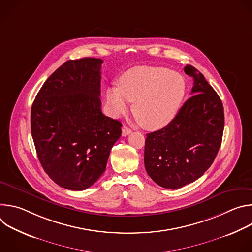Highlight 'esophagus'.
Returning <instances> with one entry per match:
<instances>
[{"mask_svg":"<svg viewBox=\"0 0 252 252\" xmlns=\"http://www.w3.org/2000/svg\"><path fill=\"white\" fill-rule=\"evenodd\" d=\"M130 132H131V129H130L129 127H127L126 126H123V128H122V135H123V136L128 135Z\"/></svg>","mask_w":252,"mask_h":252,"instance_id":"34e87169","label":"esophagus"}]
</instances>
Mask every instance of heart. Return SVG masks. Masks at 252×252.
<instances>
[{"label": "heart", "instance_id": "1", "mask_svg": "<svg viewBox=\"0 0 252 252\" xmlns=\"http://www.w3.org/2000/svg\"><path fill=\"white\" fill-rule=\"evenodd\" d=\"M119 87L105 91L109 114L119 118L134 102L133 113L140 125L148 129H159L175 117L186 94L185 78L165 67L141 65L124 73Z\"/></svg>", "mask_w": 252, "mask_h": 252}]
</instances>
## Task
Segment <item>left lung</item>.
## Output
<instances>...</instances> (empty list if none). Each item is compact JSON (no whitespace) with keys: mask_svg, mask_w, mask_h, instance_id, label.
Returning <instances> with one entry per match:
<instances>
[{"mask_svg":"<svg viewBox=\"0 0 252 252\" xmlns=\"http://www.w3.org/2000/svg\"><path fill=\"white\" fill-rule=\"evenodd\" d=\"M185 73L192 78V96L163 128L148 133L145 166L158 186L176 189L199 178L212 164L221 145L224 113L219 94L194 66Z\"/></svg>","mask_w":252,"mask_h":252,"instance_id":"obj_1","label":"left lung"}]
</instances>
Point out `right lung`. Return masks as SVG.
<instances>
[{
    "mask_svg": "<svg viewBox=\"0 0 252 252\" xmlns=\"http://www.w3.org/2000/svg\"><path fill=\"white\" fill-rule=\"evenodd\" d=\"M102 60H70L56 69L35 96L31 130L39 160L51 179L85 190L105 170L122 124L101 113Z\"/></svg>",
    "mask_w": 252,
    "mask_h": 252,
    "instance_id": "obj_1",
    "label": "right lung"
}]
</instances>
